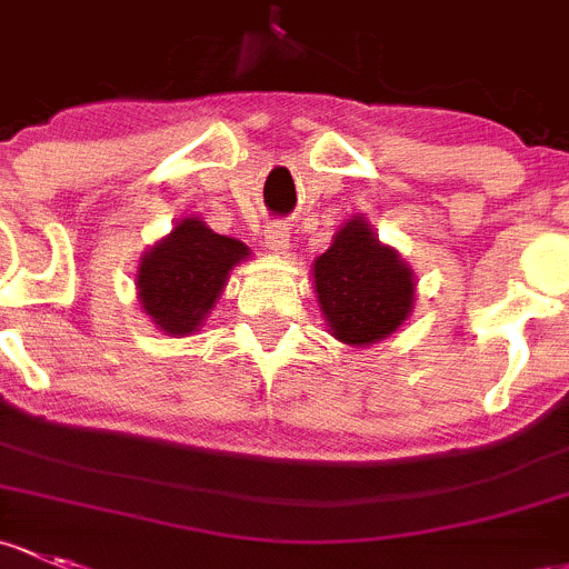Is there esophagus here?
Segmentation results:
<instances>
[{
  "label": "esophagus",
  "mask_w": 569,
  "mask_h": 569,
  "mask_svg": "<svg viewBox=\"0 0 569 569\" xmlns=\"http://www.w3.org/2000/svg\"><path fill=\"white\" fill-rule=\"evenodd\" d=\"M264 244L272 253H286L289 250V229H286V223H269L264 229Z\"/></svg>",
  "instance_id": "34e87169"
}]
</instances>
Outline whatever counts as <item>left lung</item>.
<instances>
[{"label": "left lung", "mask_w": 569, "mask_h": 569, "mask_svg": "<svg viewBox=\"0 0 569 569\" xmlns=\"http://www.w3.org/2000/svg\"><path fill=\"white\" fill-rule=\"evenodd\" d=\"M316 295L343 343L370 346L398 330L415 305V280L398 253L373 237L365 220H351L316 259Z\"/></svg>", "instance_id": "1"}]
</instances>
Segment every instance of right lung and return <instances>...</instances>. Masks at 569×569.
I'll return each mask as SVG.
<instances>
[{
    "instance_id": "right-lung-1",
    "label": "right lung",
    "mask_w": 569,
    "mask_h": 569,
    "mask_svg": "<svg viewBox=\"0 0 569 569\" xmlns=\"http://www.w3.org/2000/svg\"><path fill=\"white\" fill-rule=\"evenodd\" d=\"M248 256L234 237L214 234L188 218L143 256L139 297L154 325L169 335H190L212 310L231 267Z\"/></svg>"
}]
</instances>
